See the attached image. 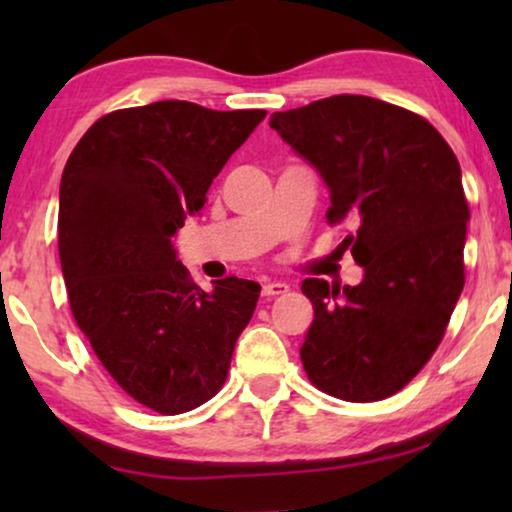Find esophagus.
I'll list each match as a JSON object with an SVG mask.
<instances>
[{
  "label": "esophagus",
  "instance_id": "obj_1",
  "mask_svg": "<svg viewBox=\"0 0 512 512\" xmlns=\"http://www.w3.org/2000/svg\"><path fill=\"white\" fill-rule=\"evenodd\" d=\"M286 291H289V286H286L284 282H268V284H263V296H268V298L282 296V293H286Z\"/></svg>",
  "mask_w": 512,
  "mask_h": 512
}]
</instances>
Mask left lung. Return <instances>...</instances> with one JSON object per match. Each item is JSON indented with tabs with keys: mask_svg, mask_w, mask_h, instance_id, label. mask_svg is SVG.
I'll return each instance as SVG.
<instances>
[{
	"mask_svg": "<svg viewBox=\"0 0 512 512\" xmlns=\"http://www.w3.org/2000/svg\"><path fill=\"white\" fill-rule=\"evenodd\" d=\"M270 128L324 179L326 219L356 226L342 244L363 268L356 286L303 282L305 373L342 401H382L431 359L464 289L459 160L422 116L366 95L275 111Z\"/></svg>",
	"mask_w": 512,
	"mask_h": 512,
	"instance_id": "obj_1",
	"label": "left lung"
}]
</instances>
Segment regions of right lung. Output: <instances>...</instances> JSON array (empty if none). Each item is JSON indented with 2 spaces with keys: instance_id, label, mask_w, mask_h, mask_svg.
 Here are the masks:
<instances>
[{
  "instance_id": "right-lung-1",
  "label": "right lung",
  "mask_w": 512,
  "mask_h": 512,
  "mask_svg": "<svg viewBox=\"0 0 512 512\" xmlns=\"http://www.w3.org/2000/svg\"><path fill=\"white\" fill-rule=\"evenodd\" d=\"M263 118L184 100L121 109L90 125L62 172L58 249L76 324L118 387L160 415L221 389L256 310L249 279L193 284L172 237Z\"/></svg>"
}]
</instances>
